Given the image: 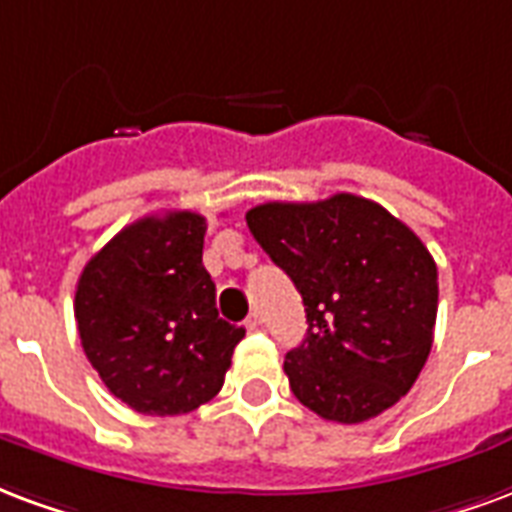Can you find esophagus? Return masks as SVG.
Instances as JSON below:
<instances>
[{
	"mask_svg": "<svg viewBox=\"0 0 512 512\" xmlns=\"http://www.w3.org/2000/svg\"><path fill=\"white\" fill-rule=\"evenodd\" d=\"M246 328H249V331H257V328H263V314L260 312H252L249 314V317H246Z\"/></svg>",
	"mask_w": 512,
	"mask_h": 512,
	"instance_id": "obj_1",
	"label": "esophagus"
}]
</instances>
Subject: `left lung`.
I'll use <instances>...</instances> for the list:
<instances>
[{
	"mask_svg": "<svg viewBox=\"0 0 512 512\" xmlns=\"http://www.w3.org/2000/svg\"><path fill=\"white\" fill-rule=\"evenodd\" d=\"M246 225L306 306V339L287 352L290 391L336 423H363L418 380L437 320V263L380 203L339 192L263 203Z\"/></svg>",
	"mask_w": 512,
	"mask_h": 512,
	"instance_id": "1",
	"label": "left lung"
}]
</instances>
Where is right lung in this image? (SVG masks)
I'll list each match as a JSON object with an SVG mask.
<instances>
[{"mask_svg": "<svg viewBox=\"0 0 512 512\" xmlns=\"http://www.w3.org/2000/svg\"><path fill=\"white\" fill-rule=\"evenodd\" d=\"M206 219L151 214L86 263L75 320L105 388L143 415H184L219 393L244 328L217 312L203 268Z\"/></svg>", "mask_w": 512, "mask_h": 512, "instance_id": "obj_1", "label": "right lung"}]
</instances>
